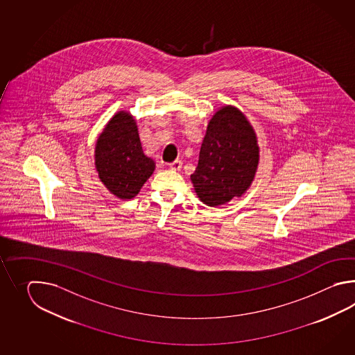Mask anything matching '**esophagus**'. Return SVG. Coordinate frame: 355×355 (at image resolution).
Returning a JSON list of instances; mask_svg holds the SVG:
<instances>
[{
	"label": "esophagus",
	"instance_id": "esophagus-1",
	"mask_svg": "<svg viewBox=\"0 0 355 355\" xmlns=\"http://www.w3.org/2000/svg\"><path fill=\"white\" fill-rule=\"evenodd\" d=\"M168 167H170L171 170H175V171H179L181 167H182V162H181L180 159H176V161H174V162L168 164Z\"/></svg>",
	"mask_w": 355,
	"mask_h": 355
}]
</instances>
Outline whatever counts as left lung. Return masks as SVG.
<instances>
[{"label":"left lung","instance_id":"left-lung-1","mask_svg":"<svg viewBox=\"0 0 355 355\" xmlns=\"http://www.w3.org/2000/svg\"><path fill=\"white\" fill-rule=\"evenodd\" d=\"M259 147L245 115L225 106L213 115L190 179L196 196L207 205L226 204L241 196L255 176Z\"/></svg>","mask_w":355,"mask_h":355}]
</instances>
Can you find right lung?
I'll list each match as a JSON object with an SVG mask.
<instances>
[{
  "label": "right lung",
  "instance_id": "obj_1",
  "mask_svg": "<svg viewBox=\"0 0 355 355\" xmlns=\"http://www.w3.org/2000/svg\"><path fill=\"white\" fill-rule=\"evenodd\" d=\"M95 165L106 188L121 199L136 196L151 176L155 162L144 155L130 114L121 112L109 121L98 137Z\"/></svg>",
  "mask_w": 355,
  "mask_h": 355
}]
</instances>
